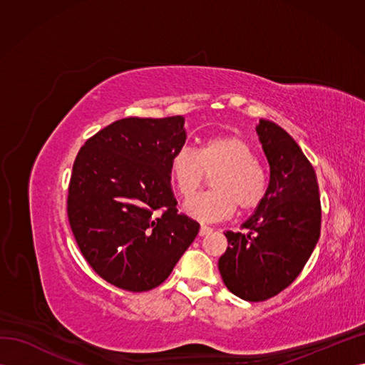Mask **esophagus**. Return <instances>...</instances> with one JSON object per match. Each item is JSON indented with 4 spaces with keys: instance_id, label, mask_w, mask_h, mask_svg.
<instances>
[{
    "instance_id": "34e87169",
    "label": "esophagus",
    "mask_w": 365,
    "mask_h": 365,
    "mask_svg": "<svg viewBox=\"0 0 365 365\" xmlns=\"http://www.w3.org/2000/svg\"><path fill=\"white\" fill-rule=\"evenodd\" d=\"M212 228L210 227H205V225H201V228H200V236H205V235H208V233H212Z\"/></svg>"
}]
</instances>
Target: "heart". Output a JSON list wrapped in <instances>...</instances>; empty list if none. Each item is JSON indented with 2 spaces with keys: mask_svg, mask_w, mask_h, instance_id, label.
Wrapping results in <instances>:
<instances>
[{
  "mask_svg": "<svg viewBox=\"0 0 365 365\" xmlns=\"http://www.w3.org/2000/svg\"><path fill=\"white\" fill-rule=\"evenodd\" d=\"M212 176L213 190L197 195L184 208L201 222H216L233 215L257 208L268 192V173L257 163L250 143L239 135H213L200 149L181 146L170 160V175L181 197H190Z\"/></svg>",
  "mask_w": 365,
  "mask_h": 365,
  "instance_id": "1",
  "label": "heart"
}]
</instances>
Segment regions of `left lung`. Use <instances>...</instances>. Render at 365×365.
I'll return each mask as SVG.
<instances>
[{"mask_svg":"<svg viewBox=\"0 0 365 365\" xmlns=\"http://www.w3.org/2000/svg\"><path fill=\"white\" fill-rule=\"evenodd\" d=\"M256 129L269 164L268 192L242 231H227L228 247L217 263L228 291L247 302H264L288 288L322 230L312 164L279 125L262 118Z\"/></svg>","mask_w":365,"mask_h":365,"instance_id":"obj_1","label":"left lung"}]
</instances>
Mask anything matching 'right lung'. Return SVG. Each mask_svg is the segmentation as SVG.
I'll return each mask as SVG.
<instances>
[{"label":"right lung","instance_id":"right-lung-1","mask_svg":"<svg viewBox=\"0 0 365 365\" xmlns=\"http://www.w3.org/2000/svg\"><path fill=\"white\" fill-rule=\"evenodd\" d=\"M181 115L128 117L85 141L73 164L67 213L77 247L103 280L143 292L169 277L200 224L178 213L170 160Z\"/></svg>","mask_w":365,"mask_h":365}]
</instances>
